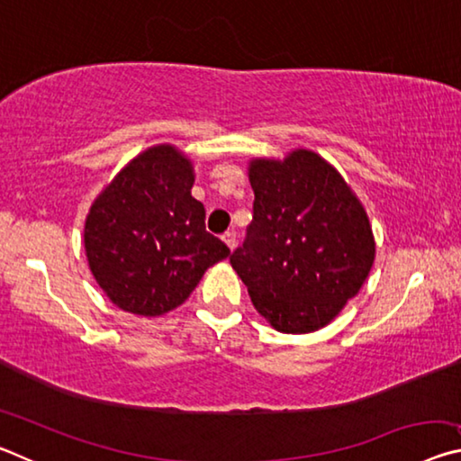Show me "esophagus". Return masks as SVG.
Instances as JSON below:
<instances>
[{
    "label": "esophagus",
    "mask_w": 461,
    "mask_h": 461,
    "mask_svg": "<svg viewBox=\"0 0 461 461\" xmlns=\"http://www.w3.org/2000/svg\"><path fill=\"white\" fill-rule=\"evenodd\" d=\"M221 240L225 241V246H228L230 249L236 248V233H233V231H225L223 236H221Z\"/></svg>",
    "instance_id": "esophagus-1"
}]
</instances>
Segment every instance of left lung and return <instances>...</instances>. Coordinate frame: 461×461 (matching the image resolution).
Instances as JSON below:
<instances>
[{"label": "left lung", "mask_w": 461, "mask_h": 461, "mask_svg": "<svg viewBox=\"0 0 461 461\" xmlns=\"http://www.w3.org/2000/svg\"><path fill=\"white\" fill-rule=\"evenodd\" d=\"M254 217L230 256L254 307L280 333L331 323L368 278L376 241L362 201L307 148L248 162Z\"/></svg>", "instance_id": "left-lung-1"}]
</instances>
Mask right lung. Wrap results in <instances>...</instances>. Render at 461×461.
<instances>
[{
  "mask_svg": "<svg viewBox=\"0 0 461 461\" xmlns=\"http://www.w3.org/2000/svg\"><path fill=\"white\" fill-rule=\"evenodd\" d=\"M193 160L175 144L134 156L91 203L85 254L115 307L160 317L189 299L205 270L230 256L205 231V207L191 194Z\"/></svg>",
  "mask_w": 461,
  "mask_h": 461,
  "instance_id": "right-lung-1",
  "label": "right lung"
}]
</instances>
